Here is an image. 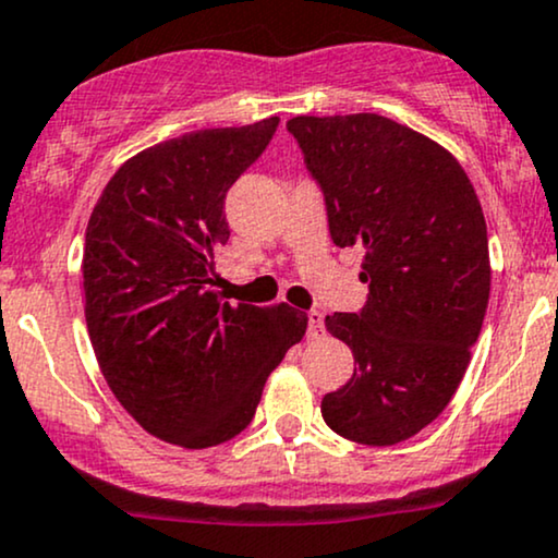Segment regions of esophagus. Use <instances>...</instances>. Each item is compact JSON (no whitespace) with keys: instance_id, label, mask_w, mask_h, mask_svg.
<instances>
[{"instance_id":"1","label":"esophagus","mask_w":558,"mask_h":558,"mask_svg":"<svg viewBox=\"0 0 558 558\" xmlns=\"http://www.w3.org/2000/svg\"><path fill=\"white\" fill-rule=\"evenodd\" d=\"M326 333L324 329V313L320 311H311L307 313V337L311 339H320Z\"/></svg>"}]
</instances>
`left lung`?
<instances>
[{"label": "left lung", "mask_w": 558, "mask_h": 558, "mask_svg": "<svg viewBox=\"0 0 558 558\" xmlns=\"http://www.w3.org/2000/svg\"><path fill=\"white\" fill-rule=\"evenodd\" d=\"M320 182L331 240L365 251L360 313L326 316L357 368L320 402L333 434L391 447L454 397L490 292L488 232L473 182L436 141L389 117H292Z\"/></svg>", "instance_id": "8db88e82"}]
</instances>
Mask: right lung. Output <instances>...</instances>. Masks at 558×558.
<instances>
[{"mask_svg": "<svg viewBox=\"0 0 558 558\" xmlns=\"http://www.w3.org/2000/svg\"><path fill=\"white\" fill-rule=\"evenodd\" d=\"M279 117L195 130L117 169L85 229V324L98 368L150 436L208 449L247 428L266 378L305 337L287 303H221L214 255L227 190L264 154Z\"/></svg>", "mask_w": 558, "mask_h": 558, "instance_id": "add662e5", "label": "right lung"}]
</instances>
